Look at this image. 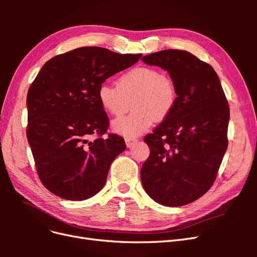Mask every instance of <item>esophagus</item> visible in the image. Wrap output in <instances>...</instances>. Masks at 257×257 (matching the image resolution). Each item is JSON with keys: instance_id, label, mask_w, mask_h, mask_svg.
<instances>
[{"instance_id": "esophagus-1", "label": "esophagus", "mask_w": 257, "mask_h": 257, "mask_svg": "<svg viewBox=\"0 0 257 257\" xmlns=\"http://www.w3.org/2000/svg\"><path fill=\"white\" fill-rule=\"evenodd\" d=\"M136 142H137L136 138H128V137L125 138V144L127 148H131L134 144H136Z\"/></svg>"}]
</instances>
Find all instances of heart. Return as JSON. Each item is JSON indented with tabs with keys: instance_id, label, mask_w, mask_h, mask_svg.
<instances>
[{
	"instance_id": "b5f03b06",
	"label": "heart",
	"mask_w": 257,
	"mask_h": 257,
	"mask_svg": "<svg viewBox=\"0 0 257 257\" xmlns=\"http://www.w3.org/2000/svg\"><path fill=\"white\" fill-rule=\"evenodd\" d=\"M97 97L103 109L112 116L123 115L133 103L135 112L112 122L115 133L131 138L145 133L154 120H164L172 113L177 91L173 80L159 69L139 66L123 74L118 85L100 84Z\"/></svg>"
}]
</instances>
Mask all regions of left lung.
<instances>
[{
  "mask_svg": "<svg viewBox=\"0 0 257 257\" xmlns=\"http://www.w3.org/2000/svg\"><path fill=\"white\" fill-rule=\"evenodd\" d=\"M168 72L177 102L144 141L150 155L141 170L145 191L167 207L184 206L211 188L227 149L229 107L212 66L176 49L142 58Z\"/></svg>",
  "mask_w": 257,
  "mask_h": 257,
  "instance_id": "8db88e82",
  "label": "left lung"
}]
</instances>
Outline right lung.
<instances>
[{"label":"right lung","mask_w":257,"mask_h":257,"mask_svg":"<svg viewBox=\"0 0 257 257\" xmlns=\"http://www.w3.org/2000/svg\"><path fill=\"white\" fill-rule=\"evenodd\" d=\"M141 57L77 48L46 62L31 84L27 137L38 177L54 195L84 200L104 188L111 163L126 146L115 134L103 137L109 120L97 90Z\"/></svg>","instance_id":"add662e5"}]
</instances>
